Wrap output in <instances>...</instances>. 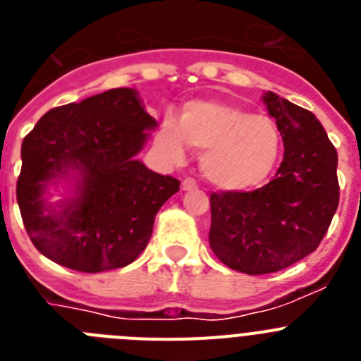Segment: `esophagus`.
<instances>
[{
    "label": "esophagus",
    "instance_id": "esophagus-1",
    "mask_svg": "<svg viewBox=\"0 0 361 361\" xmlns=\"http://www.w3.org/2000/svg\"><path fill=\"white\" fill-rule=\"evenodd\" d=\"M183 190L184 191H191V190H197V183H195V178H184L183 180Z\"/></svg>",
    "mask_w": 361,
    "mask_h": 361
}]
</instances>
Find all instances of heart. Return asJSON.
<instances>
[{"mask_svg": "<svg viewBox=\"0 0 361 361\" xmlns=\"http://www.w3.org/2000/svg\"><path fill=\"white\" fill-rule=\"evenodd\" d=\"M157 145L171 159H180L184 145L202 153L200 168L220 190L258 186L273 171L282 149V135L269 116L222 101H191L178 123L164 117Z\"/></svg>", "mask_w": 361, "mask_h": 361, "instance_id": "b5f03b06", "label": "heart"}]
</instances>
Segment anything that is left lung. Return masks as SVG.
I'll list each match as a JSON object with an SVG mask.
<instances>
[{
	"instance_id": "obj_1",
	"label": "left lung",
	"mask_w": 361,
	"mask_h": 361,
	"mask_svg": "<svg viewBox=\"0 0 361 361\" xmlns=\"http://www.w3.org/2000/svg\"><path fill=\"white\" fill-rule=\"evenodd\" d=\"M283 141L275 178L253 191L209 195V245L220 262L247 275L293 266L317 250L340 200L338 153L311 111L264 95Z\"/></svg>"
}]
</instances>
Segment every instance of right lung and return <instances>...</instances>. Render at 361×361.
<instances>
[{
  "mask_svg": "<svg viewBox=\"0 0 361 361\" xmlns=\"http://www.w3.org/2000/svg\"><path fill=\"white\" fill-rule=\"evenodd\" d=\"M157 123L137 92L114 88L47 111L21 145L16 197L36 250L81 273L132 264L152 238L153 220L180 180L148 170L135 155ZM82 175L78 197L44 208L46 183Z\"/></svg>",
  "mask_w": 361,
  "mask_h": 361,
  "instance_id": "obj_1",
  "label": "right lung"
}]
</instances>
